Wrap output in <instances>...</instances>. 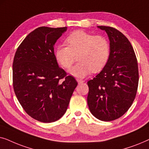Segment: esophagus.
Listing matches in <instances>:
<instances>
[{"label": "esophagus", "instance_id": "34e87169", "mask_svg": "<svg viewBox=\"0 0 149 149\" xmlns=\"http://www.w3.org/2000/svg\"><path fill=\"white\" fill-rule=\"evenodd\" d=\"M77 82H78L79 84H81V83H83L85 82V81H83V80H81V79H77Z\"/></svg>", "mask_w": 149, "mask_h": 149}]
</instances>
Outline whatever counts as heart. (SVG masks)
I'll return each instance as SVG.
<instances>
[{
	"instance_id": "heart-1",
	"label": "heart",
	"mask_w": 149,
	"mask_h": 149,
	"mask_svg": "<svg viewBox=\"0 0 149 149\" xmlns=\"http://www.w3.org/2000/svg\"><path fill=\"white\" fill-rule=\"evenodd\" d=\"M66 44L57 47L55 58L62 68H69L77 56L79 62L68 70L69 74L77 78H84L91 71L100 72L109 60L111 48L104 36L77 30L67 36Z\"/></svg>"
}]
</instances>
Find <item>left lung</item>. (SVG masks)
Masks as SVG:
<instances>
[{
	"label": "left lung",
	"instance_id": "1",
	"mask_svg": "<svg viewBox=\"0 0 149 149\" xmlns=\"http://www.w3.org/2000/svg\"><path fill=\"white\" fill-rule=\"evenodd\" d=\"M97 27L107 32L111 52L104 68L87 82V104L95 118L111 121L123 115L135 99L138 62L131 43L121 32L109 26Z\"/></svg>",
	"mask_w": 149,
	"mask_h": 149
}]
</instances>
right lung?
<instances>
[{
	"instance_id": "add662e5",
	"label": "right lung",
	"mask_w": 149,
	"mask_h": 149,
	"mask_svg": "<svg viewBox=\"0 0 149 149\" xmlns=\"http://www.w3.org/2000/svg\"><path fill=\"white\" fill-rule=\"evenodd\" d=\"M67 27L42 26L18 47L13 63L16 97L26 113L42 123L60 119L66 112L77 82L59 67L54 56L57 40Z\"/></svg>"
}]
</instances>
